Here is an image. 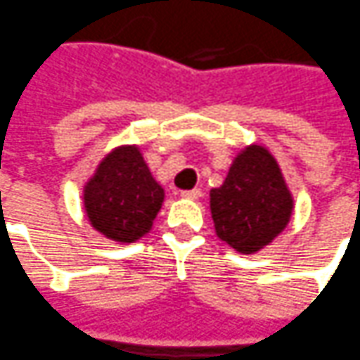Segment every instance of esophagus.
<instances>
[{
	"label": "esophagus",
	"mask_w": 360,
	"mask_h": 360,
	"mask_svg": "<svg viewBox=\"0 0 360 360\" xmlns=\"http://www.w3.org/2000/svg\"><path fill=\"white\" fill-rule=\"evenodd\" d=\"M180 196L186 198V200H198V198L202 196V190H200V188H194V190H182Z\"/></svg>",
	"instance_id": "1"
}]
</instances>
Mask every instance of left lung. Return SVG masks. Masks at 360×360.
<instances>
[{"label":"left lung","mask_w":360,"mask_h":360,"mask_svg":"<svg viewBox=\"0 0 360 360\" xmlns=\"http://www.w3.org/2000/svg\"><path fill=\"white\" fill-rule=\"evenodd\" d=\"M210 208L219 240L236 252L255 253L283 231L293 198L276 158L253 144L238 154L226 182L212 190Z\"/></svg>","instance_id":"left-lung-1"}]
</instances>
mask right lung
Returning a JSON list of instances; mask_svg holds the SVG:
<instances>
[{
  "mask_svg": "<svg viewBox=\"0 0 360 360\" xmlns=\"http://www.w3.org/2000/svg\"><path fill=\"white\" fill-rule=\"evenodd\" d=\"M164 190L136 146H122L98 164L84 186V210L93 228L115 242H136L152 228Z\"/></svg>",
  "mask_w": 360,
  "mask_h": 360,
  "instance_id": "add662e5",
  "label": "right lung"
}]
</instances>
